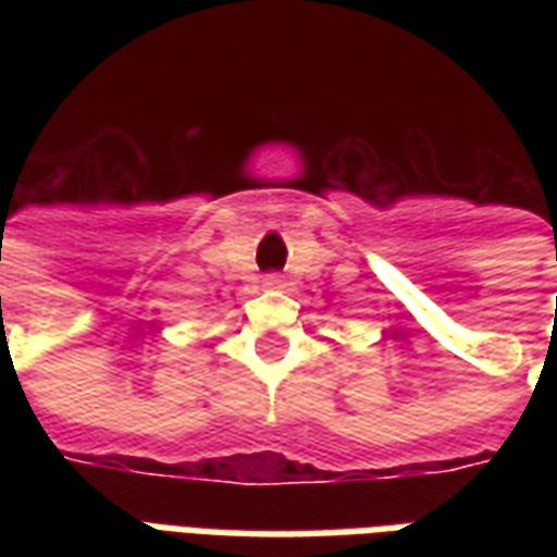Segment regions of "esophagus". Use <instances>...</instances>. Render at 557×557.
Masks as SVG:
<instances>
[{"instance_id": "esophagus-1", "label": "esophagus", "mask_w": 557, "mask_h": 557, "mask_svg": "<svg viewBox=\"0 0 557 557\" xmlns=\"http://www.w3.org/2000/svg\"><path fill=\"white\" fill-rule=\"evenodd\" d=\"M262 283H265L268 289H280V286H283V277H280V274H265Z\"/></svg>"}]
</instances>
